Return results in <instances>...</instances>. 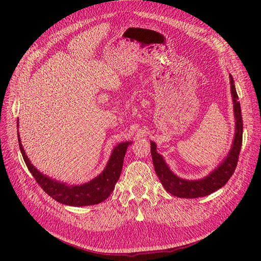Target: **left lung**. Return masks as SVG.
<instances>
[{"mask_svg":"<svg viewBox=\"0 0 261 261\" xmlns=\"http://www.w3.org/2000/svg\"><path fill=\"white\" fill-rule=\"evenodd\" d=\"M230 84L235 118V133L233 143L226 156L208 175L198 179H186L177 176L174 172L171 171L164 158L160 153H158L155 143L150 141L154 171L158 177L161 180V184L165 188V191L173 196L179 197V198H198V197L210 195L221 187H223L234 173L236 165H238L239 154L242 147L243 118L239 96L235 89L233 77L231 75Z\"/></svg>","mask_w":261,"mask_h":261,"instance_id":"1","label":"left lung"}]
</instances>
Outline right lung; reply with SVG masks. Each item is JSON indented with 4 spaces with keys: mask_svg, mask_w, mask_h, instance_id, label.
I'll list each match as a JSON object with an SVG mask.
<instances>
[{
    "mask_svg": "<svg viewBox=\"0 0 261 261\" xmlns=\"http://www.w3.org/2000/svg\"><path fill=\"white\" fill-rule=\"evenodd\" d=\"M17 135L19 149L22 154L23 161H25L31 174L36 178L37 183L54 200L73 207H84L97 204L105 201L111 195L116 181L121 175L126 150H127L129 145H132V141H124V143L117 144L112 150V153L110 155V159L105 170L99 175L82 185H69L67 183H64V181H60L52 177H49L48 175H45L39 171L36 167H34V164L30 162L28 156L26 155L25 150H23L18 132Z\"/></svg>",
    "mask_w": 261,
    "mask_h": 261,
    "instance_id": "obj_1",
    "label": "right lung"
}]
</instances>
